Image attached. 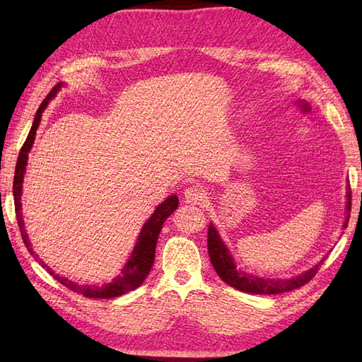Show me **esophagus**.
<instances>
[{
	"label": "esophagus",
	"mask_w": 362,
	"mask_h": 362,
	"mask_svg": "<svg viewBox=\"0 0 362 362\" xmlns=\"http://www.w3.org/2000/svg\"><path fill=\"white\" fill-rule=\"evenodd\" d=\"M183 199H185L187 204L199 205L205 202L206 193L201 187H189L185 189V193H183Z\"/></svg>",
	"instance_id": "esophagus-1"
}]
</instances>
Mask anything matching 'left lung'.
Here are the masks:
<instances>
[{
	"label": "left lung",
	"instance_id": "8db88e82",
	"mask_svg": "<svg viewBox=\"0 0 362 362\" xmlns=\"http://www.w3.org/2000/svg\"><path fill=\"white\" fill-rule=\"evenodd\" d=\"M351 210V191L349 187L347 191V218H345L344 227H347L350 219ZM209 255L211 259V264L214 271L221 276L222 281H226L228 286H232L238 291L249 292V294H281V292H288L292 289H297L303 284L308 283L314 275L317 274L319 266L322 261L316 266H313L310 271L302 272L300 275L294 276V279H263V276H255L250 274H245L236 267L235 259L232 253L227 249L224 241L221 240L218 230L214 228L213 224L209 227Z\"/></svg>",
	"mask_w": 362,
	"mask_h": 362
}]
</instances>
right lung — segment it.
I'll return each instance as SVG.
<instances>
[{"label":"right lung","mask_w":362,"mask_h":362,"mask_svg":"<svg viewBox=\"0 0 362 362\" xmlns=\"http://www.w3.org/2000/svg\"><path fill=\"white\" fill-rule=\"evenodd\" d=\"M62 86L64 83L59 82L57 86L49 91L48 96L43 99L40 107H38L34 122H33V127H30L26 141L21 146V151L18 153L17 166H15V175H13V204H15V214H17L20 233L23 238V243H25L29 253L33 257H35L37 259H38V255L33 250V244H30L29 238H28V233L25 230V221H23V214H21V188H23V179H25V173H26L28 153L34 144L35 132L38 129V124H40L42 113L46 109V105H48L51 99L57 95V91ZM177 206H179V197L177 196H169L165 202H161L157 206L156 211L152 213V216L144 222L140 236H138V241L134 247V252L130 253L127 263L124 264V267L121 269V274L118 276H115L110 283L103 284V286L78 284V283L65 279V276H60L59 274H54L49 267H46V264L42 259H38V261H40V264L43 267H46V271H48L59 283H62L64 286H66L68 289H71L74 292H78V294H81L83 297H90V298L119 297L122 294H126V292H129V291L136 289L146 280L148 274L151 272L153 259H156V245H157L158 235L161 232V227H163L168 216H171V213H174V210H177Z\"/></svg>","instance_id":"right-lung-1"}]
</instances>
